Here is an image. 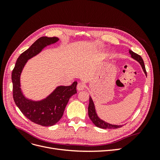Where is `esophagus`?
I'll use <instances>...</instances> for the list:
<instances>
[{
  "instance_id": "obj_1",
  "label": "esophagus",
  "mask_w": 160,
  "mask_h": 160,
  "mask_svg": "<svg viewBox=\"0 0 160 160\" xmlns=\"http://www.w3.org/2000/svg\"><path fill=\"white\" fill-rule=\"evenodd\" d=\"M77 89L78 91H82V90H84L85 89V85L83 83H79L77 84Z\"/></svg>"
}]
</instances>
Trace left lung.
I'll list each match as a JSON object with an SVG mask.
<instances>
[{
  "instance_id": "obj_1",
  "label": "left lung",
  "mask_w": 160,
  "mask_h": 160,
  "mask_svg": "<svg viewBox=\"0 0 160 160\" xmlns=\"http://www.w3.org/2000/svg\"><path fill=\"white\" fill-rule=\"evenodd\" d=\"M129 54L132 56L133 59L136 60L139 62V64L141 65L142 69L145 72V74L147 76V72L146 70V67H145L144 62L143 61V59L142 57L138 55L137 53L133 52L132 51L129 50ZM88 115L90 119L92 121V122L94 123L95 126L102 128V129H118L119 128H122L123 125H112L108 123L107 122H104L102 119H101L98 115L96 113V111L95 108V105L93 100H92L91 98L89 96V107H88Z\"/></svg>"
}]
</instances>
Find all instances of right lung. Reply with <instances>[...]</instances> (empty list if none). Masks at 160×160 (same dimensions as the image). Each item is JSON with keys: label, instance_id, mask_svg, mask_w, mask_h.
Listing matches in <instances>:
<instances>
[{"label": "right lung", "instance_id": "right-lung-1", "mask_svg": "<svg viewBox=\"0 0 160 160\" xmlns=\"http://www.w3.org/2000/svg\"><path fill=\"white\" fill-rule=\"evenodd\" d=\"M59 41L57 37H42L18 57L12 72V95L14 103L25 117L42 126H52L61 119L72 95L77 93V82L70 86H59L47 98L41 101L27 99L21 89V72L28 59L38 54L47 45Z\"/></svg>", "mask_w": 160, "mask_h": 160}]
</instances>
